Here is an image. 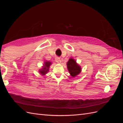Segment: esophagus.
Segmentation results:
<instances>
[{"label": "esophagus", "instance_id": "obj_1", "mask_svg": "<svg viewBox=\"0 0 123 123\" xmlns=\"http://www.w3.org/2000/svg\"><path fill=\"white\" fill-rule=\"evenodd\" d=\"M55 62H57V63H61V58H59V57H56L55 59Z\"/></svg>", "mask_w": 123, "mask_h": 123}]
</instances>
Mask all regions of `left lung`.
I'll return each mask as SVG.
<instances>
[{
	"mask_svg": "<svg viewBox=\"0 0 123 123\" xmlns=\"http://www.w3.org/2000/svg\"><path fill=\"white\" fill-rule=\"evenodd\" d=\"M67 67L71 75L75 77L79 74L81 71V68L79 65H78L75 60L70 58L67 62Z\"/></svg>",
	"mask_w": 123,
	"mask_h": 123,
	"instance_id": "left-lung-1",
	"label": "left lung"
}]
</instances>
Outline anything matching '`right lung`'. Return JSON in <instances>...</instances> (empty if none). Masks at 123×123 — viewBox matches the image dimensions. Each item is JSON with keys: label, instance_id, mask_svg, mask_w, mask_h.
<instances>
[{"label": "right lung", "instance_id": "1", "mask_svg": "<svg viewBox=\"0 0 123 123\" xmlns=\"http://www.w3.org/2000/svg\"><path fill=\"white\" fill-rule=\"evenodd\" d=\"M44 64H44V67L43 68V69L39 71L40 74H43V75H44V74H46L48 72V71H49V66H50L51 62H46Z\"/></svg>", "mask_w": 123, "mask_h": 123}]
</instances>
